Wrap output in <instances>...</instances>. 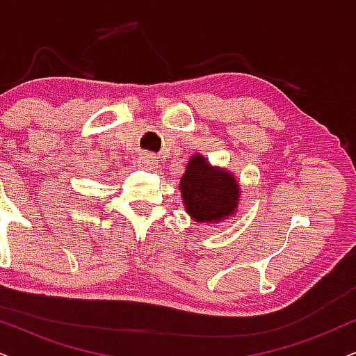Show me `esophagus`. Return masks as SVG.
<instances>
[{
    "label": "esophagus",
    "instance_id": "1",
    "mask_svg": "<svg viewBox=\"0 0 356 356\" xmlns=\"http://www.w3.org/2000/svg\"><path fill=\"white\" fill-rule=\"evenodd\" d=\"M138 164H139V168L147 169V170L157 168V161L152 154H141L138 157Z\"/></svg>",
    "mask_w": 356,
    "mask_h": 356
}]
</instances>
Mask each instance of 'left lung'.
<instances>
[{"label": "left lung", "instance_id": "8db88e82", "mask_svg": "<svg viewBox=\"0 0 356 356\" xmlns=\"http://www.w3.org/2000/svg\"><path fill=\"white\" fill-rule=\"evenodd\" d=\"M179 191L188 217L204 225L222 223L233 217L241 200V187L235 174L211 165L199 152L187 161Z\"/></svg>", "mask_w": 356, "mask_h": 356}]
</instances>
